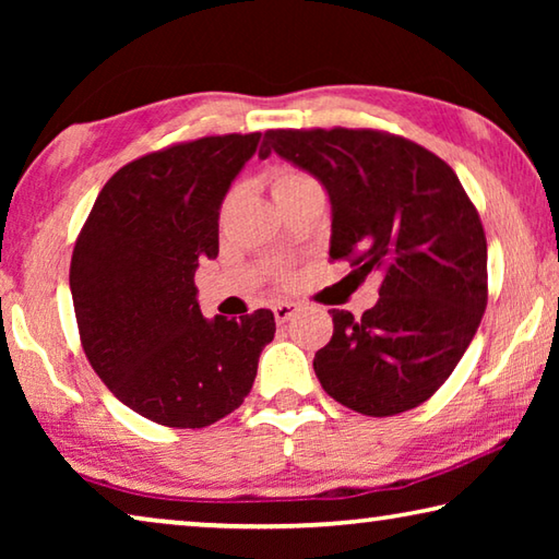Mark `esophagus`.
Wrapping results in <instances>:
<instances>
[{"instance_id": "34e87169", "label": "esophagus", "mask_w": 559, "mask_h": 559, "mask_svg": "<svg viewBox=\"0 0 559 559\" xmlns=\"http://www.w3.org/2000/svg\"><path fill=\"white\" fill-rule=\"evenodd\" d=\"M296 310H298L296 302H288V300L276 302V306H273V316H276V323H286V320L296 316Z\"/></svg>"}]
</instances>
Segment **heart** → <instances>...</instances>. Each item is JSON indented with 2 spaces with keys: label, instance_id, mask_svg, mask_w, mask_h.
Segmentation results:
<instances>
[{
  "label": "heart",
  "instance_id": "1",
  "mask_svg": "<svg viewBox=\"0 0 559 559\" xmlns=\"http://www.w3.org/2000/svg\"><path fill=\"white\" fill-rule=\"evenodd\" d=\"M266 182L271 187L273 200H286V197H293L298 192H308V189H320L318 179L300 169L296 165H276L266 173Z\"/></svg>",
  "mask_w": 559,
  "mask_h": 559
}]
</instances>
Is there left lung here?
<instances>
[{
    "label": "left lung",
    "instance_id": "obj_1",
    "mask_svg": "<svg viewBox=\"0 0 559 559\" xmlns=\"http://www.w3.org/2000/svg\"><path fill=\"white\" fill-rule=\"evenodd\" d=\"M278 153L320 179L333 206L330 259L380 300L355 318L333 310L313 370L323 390L367 416L409 412L456 370L488 302L484 224L453 169L431 150L370 128L266 130Z\"/></svg>",
    "mask_w": 559,
    "mask_h": 559
}]
</instances>
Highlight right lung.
<instances>
[{
  "mask_svg": "<svg viewBox=\"0 0 559 559\" xmlns=\"http://www.w3.org/2000/svg\"><path fill=\"white\" fill-rule=\"evenodd\" d=\"M261 132L177 143L132 159L100 189L71 257L83 353L145 419L202 429L239 409L276 320H206L194 271L219 253V210Z\"/></svg>",
  "mask_w": 559,
  "mask_h": 559,
  "instance_id": "1",
  "label": "right lung"
}]
</instances>
